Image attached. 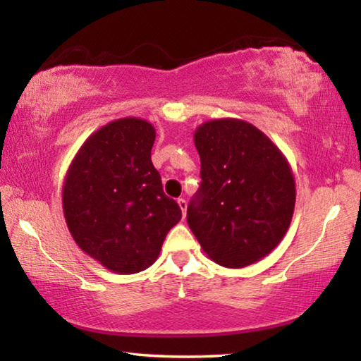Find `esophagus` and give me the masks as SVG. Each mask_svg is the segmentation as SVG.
I'll list each match as a JSON object with an SVG mask.
<instances>
[{
    "instance_id": "esophagus-1",
    "label": "esophagus",
    "mask_w": 361,
    "mask_h": 361,
    "mask_svg": "<svg viewBox=\"0 0 361 361\" xmlns=\"http://www.w3.org/2000/svg\"><path fill=\"white\" fill-rule=\"evenodd\" d=\"M178 205H180V209H181V212H183V216L186 215V209H188V202L185 199H178Z\"/></svg>"
}]
</instances>
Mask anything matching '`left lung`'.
Wrapping results in <instances>:
<instances>
[{
  "instance_id": "1",
  "label": "left lung",
  "mask_w": 361,
  "mask_h": 361,
  "mask_svg": "<svg viewBox=\"0 0 361 361\" xmlns=\"http://www.w3.org/2000/svg\"><path fill=\"white\" fill-rule=\"evenodd\" d=\"M200 188L188 205V224L210 258L245 267L283 239L296 188L285 156L264 133L240 119L197 127Z\"/></svg>"
}]
</instances>
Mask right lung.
<instances>
[{
    "instance_id": "1",
    "label": "right lung",
    "mask_w": 361,
    "mask_h": 361,
    "mask_svg": "<svg viewBox=\"0 0 361 361\" xmlns=\"http://www.w3.org/2000/svg\"><path fill=\"white\" fill-rule=\"evenodd\" d=\"M154 140L148 121H113L85 140L66 172L62 200L73 239L116 274L148 269L181 219L151 162Z\"/></svg>"
}]
</instances>
